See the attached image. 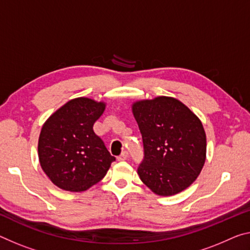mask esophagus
<instances>
[{
    "label": "esophagus",
    "mask_w": 250,
    "mask_h": 250,
    "mask_svg": "<svg viewBox=\"0 0 250 250\" xmlns=\"http://www.w3.org/2000/svg\"><path fill=\"white\" fill-rule=\"evenodd\" d=\"M126 158H128V151H122L120 156L118 157V160L119 161H124V160L126 159Z\"/></svg>",
    "instance_id": "1"
}]
</instances>
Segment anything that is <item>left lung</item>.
I'll list each match as a JSON object with an SVG mask.
<instances>
[{"label":"left lung","instance_id":"left-lung-1","mask_svg":"<svg viewBox=\"0 0 250 250\" xmlns=\"http://www.w3.org/2000/svg\"><path fill=\"white\" fill-rule=\"evenodd\" d=\"M132 111L144 144V159L138 167L141 181L160 196L188 188L206 160V133L199 119L169 97L138 101Z\"/></svg>","mask_w":250,"mask_h":250}]
</instances>
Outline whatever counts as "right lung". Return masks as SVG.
Listing matches in <instances>:
<instances>
[{"label": "right lung", "instance_id": "obj_1", "mask_svg": "<svg viewBox=\"0 0 250 250\" xmlns=\"http://www.w3.org/2000/svg\"><path fill=\"white\" fill-rule=\"evenodd\" d=\"M105 104L88 98L69 101L47 119L39 138V160L55 186L83 191L100 181L116 160L93 125Z\"/></svg>", "mask_w": 250, "mask_h": 250}]
</instances>
